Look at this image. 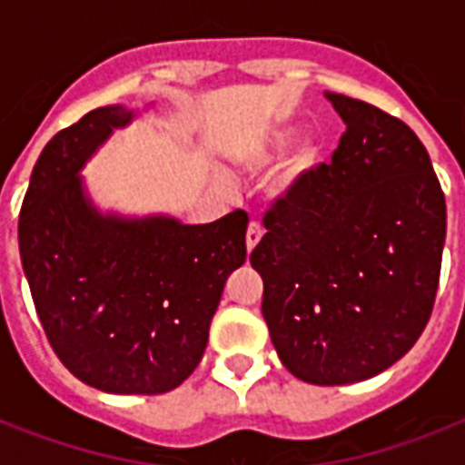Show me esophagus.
Wrapping results in <instances>:
<instances>
[{"instance_id": "1", "label": "esophagus", "mask_w": 465, "mask_h": 465, "mask_svg": "<svg viewBox=\"0 0 465 465\" xmlns=\"http://www.w3.org/2000/svg\"><path fill=\"white\" fill-rule=\"evenodd\" d=\"M262 239V226L261 224H255V222H251L248 224V232H246V251L251 253L258 243H261Z\"/></svg>"}]
</instances>
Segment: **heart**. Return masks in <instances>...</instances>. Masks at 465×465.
<instances>
[{"label":"heart","mask_w":465,"mask_h":465,"mask_svg":"<svg viewBox=\"0 0 465 465\" xmlns=\"http://www.w3.org/2000/svg\"><path fill=\"white\" fill-rule=\"evenodd\" d=\"M297 142V127L290 123H272L261 127L258 133L241 142L233 152V166L243 175H255L265 168L275 166ZM323 159V144L313 137H306L294 147L292 156L282 166L280 175L272 183V193L277 197L292 195L302 183L309 178Z\"/></svg>","instance_id":"1"}]
</instances>
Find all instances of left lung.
Returning <instances> with one entry per match:
<instances>
[{"label":"left lung","mask_w":465,"mask_h":465,"mask_svg":"<svg viewBox=\"0 0 465 465\" xmlns=\"http://www.w3.org/2000/svg\"><path fill=\"white\" fill-rule=\"evenodd\" d=\"M345 123L332 152L262 219L251 253L280 360L316 386L371 379L425 331L440 284L447 203L403 120L325 94Z\"/></svg>","instance_id":"left-lung-1"}]
</instances>
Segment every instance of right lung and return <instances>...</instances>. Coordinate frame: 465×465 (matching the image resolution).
I'll return each mask as SVG.
<instances>
[{"instance_id": "obj_1", "label": "right lung", "mask_w": 465, "mask_h": 465, "mask_svg": "<svg viewBox=\"0 0 465 465\" xmlns=\"http://www.w3.org/2000/svg\"><path fill=\"white\" fill-rule=\"evenodd\" d=\"M137 113L105 105L47 142L18 214V251L54 354L94 389L156 396L203 360L226 277L246 262V212L212 224L101 212L82 168Z\"/></svg>"}]
</instances>
